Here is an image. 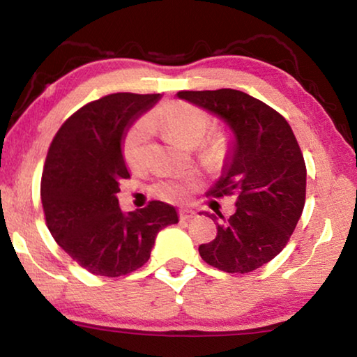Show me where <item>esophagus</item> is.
Listing matches in <instances>:
<instances>
[{
    "mask_svg": "<svg viewBox=\"0 0 357 357\" xmlns=\"http://www.w3.org/2000/svg\"><path fill=\"white\" fill-rule=\"evenodd\" d=\"M195 215H197L195 211H192V209H189V208L179 209V219H181V220H190V219H193V217H195Z\"/></svg>",
    "mask_w": 357,
    "mask_h": 357,
    "instance_id": "34e87169",
    "label": "esophagus"
}]
</instances>
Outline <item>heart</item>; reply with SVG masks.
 Masks as SVG:
<instances>
[{"mask_svg": "<svg viewBox=\"0 0 357 357\" xmlns=\"http://www.w3.org/2000/svg\"><path fill=\"white\" fill-rule=\"evenodd\" d=\"M211 126L209 114L203 108L187 104V102H168L149 114L146 119H138L130 126L123 138V157L132 170L144 165L151 142V129L160 130L170 140L183 146L193 148L200 144L206 137ZM225 137L217 134L211 138L213 148L220 146ZM200 185L195 174H183L162 179L154 184V192L168 202H183Z\"/></svg>", "mask_w": 357, "mask_h": 357, "instance_id": "b5f03b06", "label": "heart"}]
</instances>
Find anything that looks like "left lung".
Returning <instances> with one entry per match:
<instances>
[{
	"mask_svg": "<svg viewBox=\"0 0 357 357\" xmlns=\"http://www.w3.org/2000/svg\"><path fill=\"white\" fill-rule=\"evenodd\" d=\"M184 99L225 123L233 142L223 173L208 195L236 193V213L217 223V236L198 247L202 258L229 274H245L279 255L305 203L304 155L287 119L238 89L179 91Z\"/></svg>",
	"mask_w": 357,
	"mask_h": 357,
	"instance_id": "8db88e82",
	"label": "left lung"
}]
</instances>
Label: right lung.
<instances>
[{
  "label": "right lung",
  "mask_w": 357,
  "mask_h": 357,
  "mask_svg": "<svg viewBox=\"0 0 357 357\" xmlns=\"http://www.w3.org/2000/svg\"><path fill=\"white\" fill-rule=\"evenodd\" d=\"M160 94H108L77 110L48 148L40 200L53 239L96 275L119 277L148 261L157 233L178 223L164 202L123 213L116 193L130 178L123 138Z\"/></svg>",
  "instance_id": "obj_1"
}]
</instances>
